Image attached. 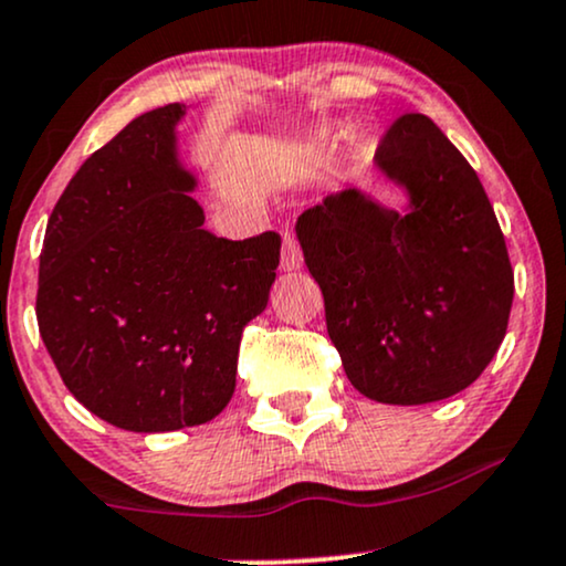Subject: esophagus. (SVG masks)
Here are the masks:
<instances>
[{
	"label": "esophagus",
	"mask_w": 566,
	"mask_h": 566,
	"mask_svg": "<svg viewBox=\"0 0 566 566\" xmlns=\"http://www.w3.org/2000/svg\"><path fill=\"white\" fill-rule=\"evenodd\" d=\"M283 270H298L302 268V249L294 232H283V254H281Z\"/></svg>",
	"instance_id": "obj_1"
}]
</instances>
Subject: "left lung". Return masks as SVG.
<instances>
[{
	"label": "left lung",
	"instance_id": "8db88e82",
	"mask_svg": "<svg viewBox=\"0 0 566 566\" xmlns=\"http://www.w3.org/2000/svg\"><path fill=\"white\" fill-rule=\"evenodd\" d=\"M376 164L408 188V214L344 190L304 211L296 238L352 387L437 402L474 384L506 336V238L476 171L423 113L384 132Z\"/></svg>",
	"mask_w": 566,
	"mask_h": 566
}]
</instances>
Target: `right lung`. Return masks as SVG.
Listing matches in <instances>:
<instances>
[{
  "mask_svg": "<svg viewBox=\"0 0 566 566\" xmlns=\"http://www.w3.org/2000/svg\"><path fill=\"white\" fill-rule=\"evenodd\" d=\"M182 103L92 153L57 198L39 254V334L90 413L126 431L211 421L235 391L243 328L268 307L281 235L203 230L177 164Z\"/></svg>",
  "mask_w": 566,
  "mask_h": 566,
  "instance_id": "add662e5",
  "label": "right lung"
}]
</instances>
